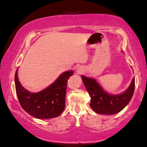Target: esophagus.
I'll list each match as a JSON object with an SVG mask.
<instances>
[{
    "label": "esophagus",
    "mask_w": 147,
    "mask_h": 147,
    "mask_svg": "<svg viewBox=\"0 0 147 147\" xmlns=\"http://www.w3.org/2000/svg\"><path fill=\"white\" fill-rule=\"evenodd\" d=\"M76 71L77 74H82L83 71H84V69H83V68L81 66H79L76 68Z\"/></svg>",
    "instance_id": "esophagus-1"
}]
</instances>
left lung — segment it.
I'll return each mask as SVG.
<instances>
[{"instance_id":"left-lung-1","label":"left lung","mask_w":147,"mask_h":147,"mask_svg":"<svg viewBox=\"0 0 147 147\" xmlns=\"http://www.w3.org/2000/svg\"><path fill=\"white\" fill-rule=\"evenodd\" d=\"M83 82L91 96L90 107L100 114H115L121 111L130 102L135 90V78L122 93L109 94L94 78L81 76Z\"/></svg>"}]
</instances>
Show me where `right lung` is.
<instances>
[{
	"instance_id": "obj_1",
	"label": "right lung",
	"mask_w": 147,
	"mask_h": 147,
	"mask_svg": "<svg viewBox=\"0 0 147 147\" xmlns=\"http://www.w3.org/2000/svg\"><path fill=\"white\" fill-rule=\"evenodd\" d=\"M18 71V68L15 74L16 91L20 105L25 111L38 119H51L60 116L65 108L67 80L74 71H65L46 89L31 92L21 85Z\"/></svg>"
}]
</instances>
